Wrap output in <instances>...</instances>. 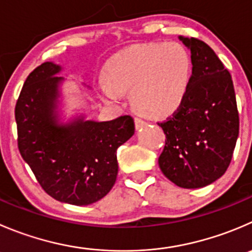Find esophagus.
I'll return each mask as SVG.
<instances>
[{"instance_id": "obj_1", "label": "esophagus", "mask_w": 252, "mask_h": 252, "mask_svg": "<svg viewBox=\"0 0 252 252\" xmlns=\"http://www.w3.org/2000/svg\"><path fill=\"white\" fill-rule=\"evenodd\" d=\"M134 122H135V128L136 129H140L141 126H144L146 124V122L143 121L141 118H139V117H136V118L134 119Z\"/></svg>"}]
</instances>
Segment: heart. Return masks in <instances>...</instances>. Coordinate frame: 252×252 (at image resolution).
I'll return each mask as SVG.
<instances>
[{
  "instance_id": "heart-1",
  "label": "heart",
  "mask_w": 252,
  "mask_h": 252,
  "mask_svg": "<svg viewBox=\"0 0 252 252\" xmlns=\"http://www.w3.org/2000/svg\"><path fill=\"white\" fill-rule=\"evenodd\" d=\"M191 56L180 43L144 44L114 55L104 69L102 96L118 102L130 91L134 109L151 118L177 111L191 82Z\"/></svg>"
}]
</instances>
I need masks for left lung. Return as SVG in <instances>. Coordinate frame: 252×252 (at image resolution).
<instances>
[{"label":"left lung","instance_id":"left-lung-1","mask_svg":"<svg viewBox=\"0 0 252 252\" xmlns=\"http://www.w3.org/2000/svg\"><path fill=\"white\" fill-rule=\"evenodd\" d=\"M178 39L191 50L193 67L180 108L158 123L166 134L158 166L178 187L201 188L229 167L239 136V113L233 80L213 49L196 38Z\"/></svg>","mask_w":252,"mask_h":252}]
</instances>
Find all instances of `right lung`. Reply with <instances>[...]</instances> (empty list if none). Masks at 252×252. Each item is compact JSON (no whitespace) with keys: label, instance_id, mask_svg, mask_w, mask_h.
<instances>
[{"label":"right lung","instance_id":"right-lung-1","mask_svg":"<svg viewBox=\"0 0 252 252\" xmlns=\"http://www.w3.org/2000/svg\"><path fill=\"white\" fill-rule=\"evenodd\" d=\"M63 67L51 61L29 74L16 104L18 149L44 191L54 199L89 206L103 198L118 175L117 149L133 136L130 116L108 122L85 114L61 122Z\"/></svg>","mask_w":252,"mask_h":252}]
</instances>
